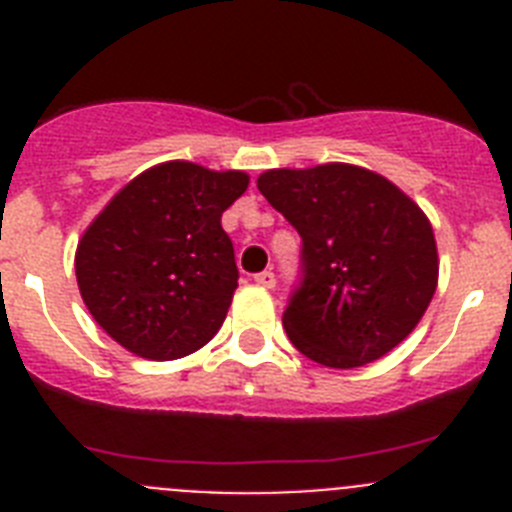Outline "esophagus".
Listing matches in <instances>:
<instances>
[{
	"label": "esophagus",
	"instance_id": "obj_1",
	"mask_svg": "<svg viewBox=\"0 0 512 512\" xmlns=\"http://www.w3.org/2000/svg\"><path fill=\"white\" fill-rule=\"evenodd\" d=\"M253 282L259 284V287H264V289H274V284H277V277H274V271H261V274H256V277H253Z\"/></svg>",
	"mask_w": 512,
	"mask_h": 512
}]
</instances>
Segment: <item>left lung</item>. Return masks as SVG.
Instances as JSON below:
<instances>
[{
	"label": "left lung",
	"mask_w": 512,
	"mask_h": 512,
	"mask_svg": "<svg viewBox=\"0 0 512 512\" xmlns=\"http://www.w3.org/2000/svg\"><path fill=\"white\" fill-rule=\"evenodd\" d=\"M256 187L302 238V284L282 315L300 354L354 369L413 333L436 292L438 251L408 194L354 164L271 169Z\"/></svg>",
	"instance_id": "8db88e82"
}]
</instances>
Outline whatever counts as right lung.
I'll return each mask as SVG.
<instances>
[{
	"instance_id": "obj_1",
	"label": "right lung",
	"mask_w": 512,
	"mask_h": 512,
	"mask_svg": "<svg viewBox=\"0 0 512 512\" xmlns=\"http://www.w3.org/2000/svg\"><path fill=\"white\" fill-rule=\"evenodd\" d=\"M248 189L246 171L166 161L138 174L76 246L81 300L130 354H194L223 325L238 287L223 212Z\"/></svg>"
}]
</instances>
